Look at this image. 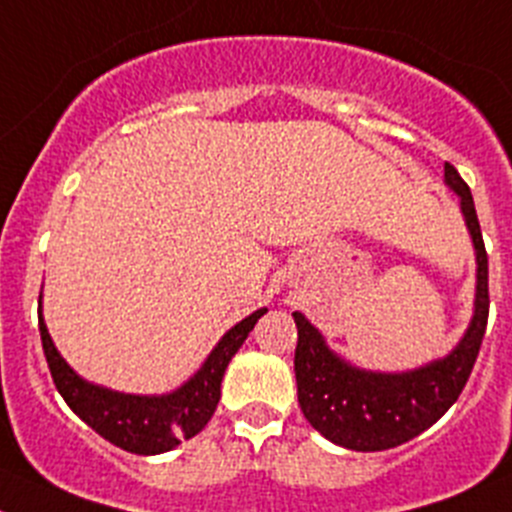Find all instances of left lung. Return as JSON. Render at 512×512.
Masks as SVG:
<instances>
[{
  "instance_id": "obj_1",
  "label": "left lung",
  "mask_w": 512,
  "mask_h": 512,
  "mask_svg": "<svg viewBox=\"0 0 512 512\" xmlns=\"http://www.w3.org/2000/svg\"><path fill=\"white\" fill-rule=\"evenodd\" d=\"M444 184L460 199L477 262L475 308L460 343L447 356L409 371H371L353 366L333 351L323 333L295 310L298 346L295 381L298 401L310 427L328 442L356 452H381L409 442L432 427L465 389L487 326V252L470 186L452 164H444Z\"/></svg>"
}]
</instances>
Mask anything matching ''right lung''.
Instances as JSON below:
<instances>
[{
    "label": "right lung",
    "mask_w": 512,
    "mask_h": 512,
    "mask_svg": "<svg viewBox=\"0 0 512 512\" xmlns=\"http://www.w3.org/2000/svg\"><path fill=\"white\" fill-rule=\"evenodd\" d=\"M265 313L267 308L255 310L229 328L204 358L197 374L166 394H126L75 374L52 343L42 310L40 336L57 391L88 427L133 455H161L174 450L181 439H191L207 427L222 396V379L229 361Z\"/></svg>",
    "instance_id": "obj_1"
}]
</instances>
